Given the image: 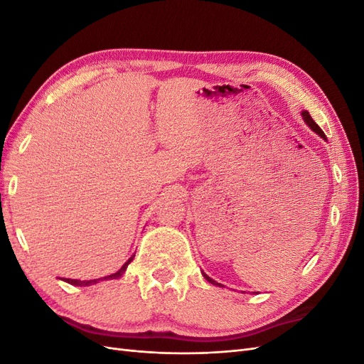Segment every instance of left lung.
<instances>
[{
  "label": "left lung",
  "mask_w": 364,
  "mask_h": 364,
  "mask_svg": "<svg viewBox=\"0 0 364 364\" xmlns=\"http://www.w3.org/2000/svg\"><path fill=\"white\" fill-rule=\"evenodd\" d=\"M302 117H304V119H305V123L311 127V130H314L318 136H322L323 139H326V136H325V134H323V130L314 123V121H313V118H311V115H310V114H308L306 111H304V112H302ZM203 277L206 278V281H208V282H211V284H215V285H217V282H215V281H213V279L209 278V277H206L205 273H203ZM218 285H220V284H218Z\"/></svg>",
  "instance_id": "8db88e82"
}]
</instances>
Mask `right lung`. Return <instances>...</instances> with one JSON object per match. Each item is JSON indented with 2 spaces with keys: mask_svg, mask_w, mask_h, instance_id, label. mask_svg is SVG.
<instances>
[{
  "mask_svg": "<svg viewBox=\"0 0 364 364\" xmlns=\"http://www.w3.org/2000/svg\"><path fill=\"white\" fill-rule=\"evenodd\" d=\"M134 257H135V255H132V257L129 258V261H127V262H124V266H123V267H121L117 273H114V274H109V277H105V278H100V279H91V281H79V279H67V278H65L63 281H65V282H68V284H73V285H77V287H79V285H80V287L83 285V287H85V285H92V284H97L98 281H105V279H117V278H119V277H123V273L126 272L127 266L130 264V261L134 259Z\"/></svg>",
  "mask_w": 364,
  "mask_h": 364,
  "instance_id": "1",
  "label": "right lung"
}]
</instances>
